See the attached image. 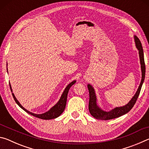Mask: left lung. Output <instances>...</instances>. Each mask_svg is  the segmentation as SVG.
I'll use <instances>...</instances> for the list:
<instances>
[{
	"label": "left lung",
	"mask_w": 149,
	"mask_h": 149,
	"mask_svg": "<svg viewBox=\"0 0 149 149\" xmlns=\"http://www.w3.org/2000/svg\"><path fill=\"white\" fill-rule=\"evenodd\" d=\"M134 41L135 42V46L137 50H139V56L140 59V64H141V81L140 83L139 86L136 91L135 94L132 97V99L130 100V101L123 107H116L113 109L109 111L103 110L99 105L97 104V99L96 96L95 89L93 88L91 84L87 85L88 89H89V110L90 114H91L93 117L97 120H108L114 119V118H118L120 116L127 114L128 112H130L131 109L133 107V106L135 104L137 99L139 95L141 87L143 82H144L145 77V60H144V53H143V49L142 45L140 40L139 39L137 36L134 35Z\"/></svg>",
	"instance_id": "8db88e82"
}]
</instances>
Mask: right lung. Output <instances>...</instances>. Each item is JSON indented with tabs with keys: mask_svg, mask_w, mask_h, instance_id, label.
<instances>
[{
	"mask_svg": "<svg viewBox=\"0 0 149 149\" xmlns=\"http://www.w3.org/2000/svg\"><path fill=\"white\" fill-rule=\"evenodd\" d=\"M7 72H8V69H7ZM76 81L74 80L72 81L70 84L67 85L66 87L65 88V89L64 91V92L62 93V94L60 97V99L57 102V103L54 106H53L49 110H48L47 112L42 113V114H35V113H33L31 112H29V110H26V108H24L22 107V104H20L19 102L17 100V99L15 97V95L13 93H12V87L10 84H10V90L12 93V96H13L14 99L16 102L17 103V104L19 106V107L23 109L25 112H26L28 114H31V116H33L35 117H37L38 118H41V119L42 120H51V119H54V118H56L58 116H60V115L62 114V113L64 112V110L65 108V105H66V101H67V97H68V93L69 89H70L73 85L75 84Z\"/></svg>",
	"mask_w": 149,
	"mask_h": 149,
	"instance_id": "obj_1",
	"label": "right lung"
}]
</instances>
